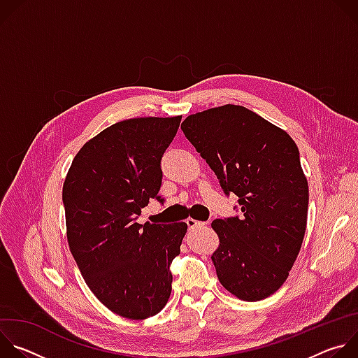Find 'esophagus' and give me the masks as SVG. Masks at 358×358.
I'll use <instances>...</instances> for the list:
<instances>
[{"instance_id": "esophagus-1", "label": "esophagus", "mask_w": 358, "mask_h": 358, "mask_svg": "<svg viewBox=\"0 0 358 358\" xmlns=\"http://www.w3.org/2000/svg\"><path fill=\"white\" fill-rule=\"evenodd\" d=\"M185 222H187V225H188V228H189V229H194V228H196V227H203V225H207V224H208V222L196 221V220H194V218H187V220H185Z\"/></svg>"}]
</instances>
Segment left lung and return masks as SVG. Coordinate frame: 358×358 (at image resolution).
<instances>
[{
  "mask_svg": "<svg viewBox=\"0 0 358 358\" xmlns=\"http://www.w3.org/2000/svg\"><path fill=\"white\" fill-rule=\"evenodd\" d=\"M185 137L239 196L241 217L215 220L220 238L213 262L234 296L258 301L287 279L308 224L309 185L293 138L255 112L224 105L189 115Z\"/></svg>",
  "mask_w": 358,
  "mask_h": 358,
  "instance_id": "obj_1",
  "label": "left lung"
}]
</instances>
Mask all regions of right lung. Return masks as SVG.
<instances>
[{
	"label": "right lung",
	"mask_w": 358,
	"mask_h": 358,
	"mask_svg": "<svg viewBox=\"0 0 358 358\" xmlns=\"http://www.w3.org/2000/svg\"><path fill=\"white\" fill-rule=\"evenodd\" d=\"M180 122L112 124L83 144L64 182L66 236L79 271L93 294L126 319L157 315L171 294L170 265L187 224L141 225L136 218L151 198L160 199V162Z\"/></svg>",
	"instance_id": "1"
}]
</instances>
